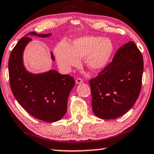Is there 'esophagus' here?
Instances as JSON below:
<instances>
[{"label": "esophagus", "instance_id": "34e87169", "mask_svg": "<svg viewBox=\"0 0 154 154\" xmlns=\"http://www.w3.org/2000/svg\"><path fill=\"white\" fill-rule=\"evenodd\" d=\"M82 83H83V80H82L81 78H77V79H76V84H79Z\"/></svg>", "mask_w": 154, "mask_h": 154}]
</instances>
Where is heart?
Instances as JSON below:
<instances>
[{"label":"heart","mask_w":154,"mask_h":154,"mask_svg":"<svg viewBox=\"0 0 154 154\" xmlns=\"http://www.w3.org/2000/svg\"><path fill=\"white\" fill-rule=\"evenodd\" d=\"M114 49L109 38L84 36L75 39L72 44L61 41L54 48V54L60 68L65 72L77 67L85 57V64L93 71L100 70L109 62Z\"/></svg>","instance_id":"heart-1"}]
</instances>
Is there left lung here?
<instances>
[{
    "instance_id": "8db88e82",
    "label": "left lung",
    "mask_w": 154,
    "mask_h": 154,
    "mask_svg": "<svg viewBox=\"0 0 154 154\" xmlns=\"http://www.w3.org/2000/svg\"><path fill=\"white\" fill-rule=\"evenodd\" d=\"M143 69V55L136 45L129 41L122 45L112 62L89 81L94 114L111 120L129 111L140 93Z\"/></svg>"
}]
</instances>
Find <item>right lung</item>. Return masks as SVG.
Here are the masks:
<instances>
[{
    "instance_id": "1",
    "label": "right lung",
    "mask_w": 154,
    "mask_h": 154,
    "mask_svg": "<svg viewBox=\"0 0 154 154\" xmlns=\"http://www.w3.org/2000/svg\"><path fill=\"white\" fill-rule=\"evenodd\" d=\"M51 34L34 32L26 34L14 48L8 61L10 87L16 100L32 116L47 122L58 121L65 115L68 96L75 82L69 75H61L54 70L39 74L28 72L23 55L27 43L32 41L27 36L45 38ZM50 53L54 61L53 54Z\"/></svg>"
}]
</instances>
